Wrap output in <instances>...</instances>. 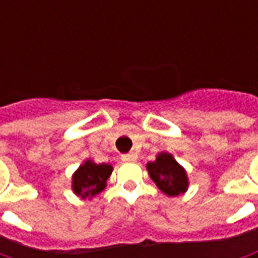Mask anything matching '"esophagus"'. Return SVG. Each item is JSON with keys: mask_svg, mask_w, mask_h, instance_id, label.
<instances>
[{"mask_svg": "<svg viewBox=\"0 0 258 258\" xmlns=\"http://www.w3.org/2000/svg\"><path fill=\"white\" fill-rule=\"evenodd\" d=\"M138 159V156L135 153H127V155H123L121 156V160L123 162H135Z\"/></svg>", "mask_w": 258, "mask_h": 258, "instance_id": "1", "label": "esophagus"}]
</instances>
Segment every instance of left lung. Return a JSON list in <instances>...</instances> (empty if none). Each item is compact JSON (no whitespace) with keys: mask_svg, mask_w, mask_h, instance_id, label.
<instances>
[{"mask_svg":"<svg viewBox=\"0 0 258 258\" xmlns=\"http://www.w3.org/2000/svg\"><path fill=\"white\" fill-rule=\"evenodd\" d=\"M146 168L157 188L168 196H178L188 188L185 170L170 153H159L156 160L148 163Z\"/></svg>","mask_w":258,"mask_h":258,"instance_id":"obj_1","label":"left lung"}]
</instances>
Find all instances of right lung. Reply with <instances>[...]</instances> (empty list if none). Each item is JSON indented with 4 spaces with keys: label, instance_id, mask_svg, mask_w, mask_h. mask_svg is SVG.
Returning <instances> with one entry per match:
<instances>
[{
    "label": "right lung",
    "instance_id": "1",
    "mask_svg": "<svg viewBox=\"0 0 258 258\" xmlns=\"http://www.w3.org/2000/svg\"><path fill=\"white\" fill-rule=\"evenodd\" d=\"M112 170L113 167L110 164L106 163L95 164L91 160H87L73 174V181H72L73 192L83 199L94 198L95 195L105 189L106 181L110 177Z\"/></svg>",
    "mask_w": 258,
    "mask_h": 258
}]
</instances>
